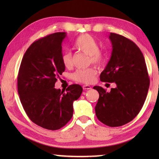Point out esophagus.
Segmentation results:
<instances>
[{"label":"esophagus","mask_w":159,"mask_h":159,"mask_svg":"<svg viewBox=\"0 0 159 159\" xmlns=\"http://www.w3.org/2000/svg\"><path fill=\"white\" fill-rule=\"evenodd\" d=\"M91 88H91V86L88 85H85L83 86V89L84 90H90Z\"/></svg>","instance_id":"esophagus-1"}]
</instances>
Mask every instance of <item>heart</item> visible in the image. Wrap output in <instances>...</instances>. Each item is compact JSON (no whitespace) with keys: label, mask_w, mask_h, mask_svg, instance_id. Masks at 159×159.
<instances>
[{"label":"heart","mask_w":159,"mask_h":159,"mask_svg":"<svg viewBox=\"0 0 159 159\" xmlns=\"http://www.w3.org/2000/svg\"><path fill=\"white\" fill-rule=\"evenodd\" d=\"M74 49L81 51L89 55L90 61L96 65H100L104 60V55L98 48V44L95 38L89 34H81L74 40L73 43ZM61 62L66 68L72 66V57L70 52H65L61 55ZM97 74L94 68L79 69L73 75L74 79L77 82L89 84L92 83Z\"/></svg>","instance_id":"1"}]
</instances>
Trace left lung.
Wrapping results in <instances>:
<instances>
[{
  "label": "left lung",
  "instance_id": "8db88e82",
  "mask_svg": "<svg viewBox=\"0 0 159 159\" xmlns=\"http://www.w3.org/2000/svg\"><path fill=\"white\" fill-rule=\"evenodd\" d=\"M111 59L100 74L102 82L115 83L109 93L95 86L99 99L95 114L99 120L110 127H118L133 120L140 111L149 87V77L143 54L133 41L110 33Z\"/></svg>",
  "mask_w": 159,
  "mask_h": 159
}]
</instances>
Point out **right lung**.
I'll use <instances>...</instances> for the list:
<instances>
[{"label": "right lung", "mask_w": 159, "mask_h": 159, "mask_svg": "<svg viewBox=\"0 0 159 159\" xmlns=\"http://www.w3.org/2000/svg\"><path fill=\"white\" fill-rule=\"evenodd\" d=\"M65 32L48 35L26 50L17 76V90L26 115L32 122L48 130H59L73 116V102L80 98V85H69L64 91L55 84L65 66L61 62V43Z\"/></svg>", "instance_id": "obj_1"}]
</instances>
